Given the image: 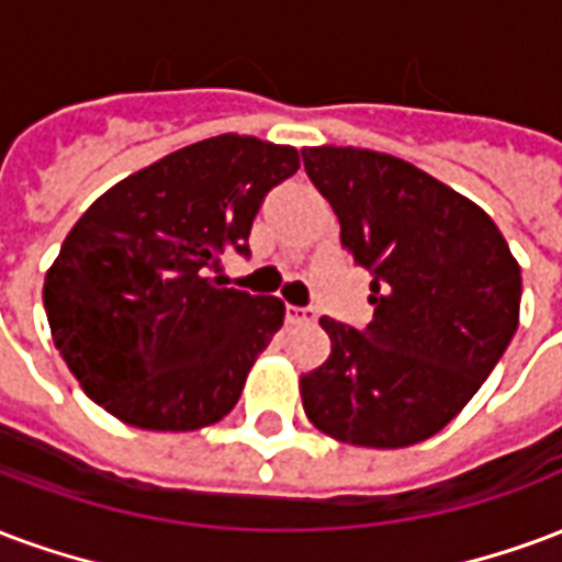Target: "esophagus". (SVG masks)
Segmentation results:
<instances>
[{
  "mask_svg": "<svg viewBox=\"0 0 562 562\" xmlns=\"http://www.w3.org/2000/svg\"><path fill=\"white\" fill-rule=\"evenodd\" d=\"M285 322L289 324H313L315 313L306 306H285Z\"/></svg>",
  "mask_w": 562,
  "mask_h": 562,
  "instance_id": "1",
  "label": "esophagus"
}]
</instances>
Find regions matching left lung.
Wrapping results in <instances>:
<instances>
[{
  "label": "left lung",
  "instance_id": "8db88e82",
  "mask_svg": "<svg viewBox=\"0 0 562 562\" xmlns=\"http://www.w3.org/2000/svg\"><path fill=\"white\" fill-rule=\"evenodd\" d=\"M303 169L339 217L348 259L372 273L363 330L322 318L330 357L301 378L315 429L398 450L438 435L518 327L521 268L471 199L393 154L318 145Z\"/></svg>",
  "mask_w": 562,
  "mask_h": 562
}]
</instances>
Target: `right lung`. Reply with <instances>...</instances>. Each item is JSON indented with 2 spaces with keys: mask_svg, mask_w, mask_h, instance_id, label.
<instances>
[{
  "mask_svg": "<svg viewBox=\"0 0 562 562\" xmlns=\"http://www.w3.org/2000/svg\"><path fill=\"white\" fill-rule=\"evenodd\" d=\"M297 169L292 145L223 133L91 202L44 280L53 342L91 402L148 431L202 429L235 408L285 306L220 289L211 270L226 249L247 256L268 190Z\"/></svg>",
  "mask_w": 562,
  "mask_h": 562,
  "instance_id": "1",
  "label": "right lung"
}]
</instances>
